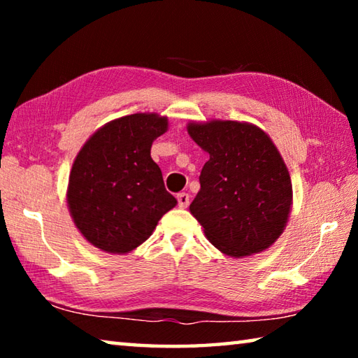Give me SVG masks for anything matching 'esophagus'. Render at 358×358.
I'll list each match as a JSON object with an SVG mask.
<instances>
[{"instance_id":"esophagus-1","label":"esophagus","mask_w":358,"mask_h":358,"mask_svg":"<svg viewBox=\"0 0 358 358\" xmlns=\"http://www.w3.org/2000/svg\"><path fill=\"white\" fill-rule=\"evenodd\" d=\"M177 201H178V207L180 208H186L187 205H189V194H186V192H180L178 196H177Z\"/></svg>"}]
</instances>
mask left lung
Wrapping results in <instances>:
<instances>
[{
    "mask_svg": "<svg viewBox=\"0 0 358 358\" xmlns=\"http://www.w3.org/2000/svg\"><path fill=\"white\" fill-rule=\"evenodd\" d=\"M187 134L210 155L189 205L222 254L248 257L280 238L292 208L290 175L275 143L246 121H191Z\"/></svg>",
    "mask_w": 358,
    "mask_h": 358,
    "instance_id": "left-lung-1",
    "label": "left lung"
}]
</instances>
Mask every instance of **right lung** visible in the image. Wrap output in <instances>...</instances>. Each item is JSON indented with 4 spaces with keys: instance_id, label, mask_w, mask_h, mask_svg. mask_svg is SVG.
<instances>
[{
    "instance_id": "right-lung-1",
    "label": "right lung",
    "mask_w": 358,
    "mask_h": 358,
    "mask_svg": "<svg viewBox=\"0 0 358 358\" xmlns=\"http://www.w3.org/2000/svg\"><path fill=\"white\" fill-rule=\"evenodd\" d=\"M167 128V117L157 113L126 115L96 131L76 156L66 192L69 213L101 251L136 250L177 205L150 155Z\"/></svg>"
}]
</instances>
